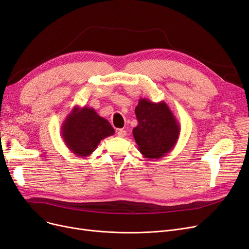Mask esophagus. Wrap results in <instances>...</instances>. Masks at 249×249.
Instances as JSON below:
<instances>
[{
    "instance_id": "obj_1",
    "label": "esophagus",
    "mask_w": 249,
    "mask_h": 249,
    "mask_svg": "<svg viewBox=\"0 0 249 249\" xmlns=\"http://www.w3.org/2000/svg\"><path fill=\"white\" fill-rule=\"evenodd\" d=\"M126 134H127V132H126V130H124V129H119V130L117 131V135H118L119 137H125Z\"/></svg>"
}]
</instances>
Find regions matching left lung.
<instances>
[{
  "mask_svg": "<svg viewBox=\"0 0 249 249\" xmlns=\"http://www.w3.org/2000/svg\"><path fill=\"white\" fill-rule=\"evenodd\" d=\"M135 115L139 124L133 128L132 133L144 158L160 159L174 148L180 126L165 101L153 103L148 98H141L135 107Z\"/></svg>",
  "mask_w": 249,
  "mask_h": 249,
  "instance_id": "obj_1",
  "label": "left lung"
}]
</instances>
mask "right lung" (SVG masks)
Wrapping results in <instances>:
<instances>
[{"label": "right lung", "mask_w": 249, "mask_h": 249, "mask_svg": "<svg viewBox=\"0 0 249 249\" xmlns=\"http://www.w3.org/2000/svg\"><path fill=\"white\" fill-rule=\"evenodd\" d=\"M115 129L93 107L75 106L63 120L61 139L68 149L78 157L86 158L100 142L113 135Z\"/></svg>", "instance_id": "add662e5"}]
</instances>
